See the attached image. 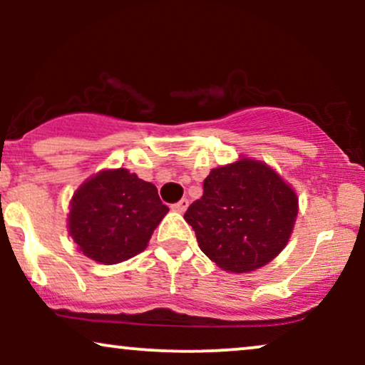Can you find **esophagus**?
<instances>
[{"label": "esophagus", "instance_id": "1", "mask_svg": "<svg viewBox=\"0 0 365 365\" xmlns=\"http://www.w3.org/2000/svg\"><path fill=\"white\" fill-rule=\"evenodd\" d=\"M187 207H188V199L178 200L177 204H173V206H171V209H173V211H177V212H185Z\"/></svg>", "mask_w": 365, "mask_h": 365}]
</instances>
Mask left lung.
Returning <instances> with one entry per match:
<instances>
[{"instance_id": "left-lung-1", "label": "left lung", "mask_w": 365, "mask_h": 365, "mask_svg": "<svg viewBox=\"0 0 365 365\" xmlns=\"http://www.w3.org/2000/svg\"><path fill=\"white\" fill-rule=\"evenodd\" d=\"M299 212L295 190L262 161L242 158L211 170L185 221L200 250L230 273L271 262L287 245Z\"/></svg>"}]
</instances>
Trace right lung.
Listing matches in <instances>:
<instances>
[{"mask_svg": "<svg viewBox=\"0 0 365 365\" xmlns=\"http://www.w3.org/2000/svg\"><path fill=\"white\" fill-rule=\"evenodd\" d=\"M168 211L153 183L125 168L104 170L73 194L68 232L92 261L118 264L148 247Z\"/></svg>", "mask_w": 365, "mask_h": 365, "instance_id": "right-lung-1", "label": "right lung"}]
</instances>
